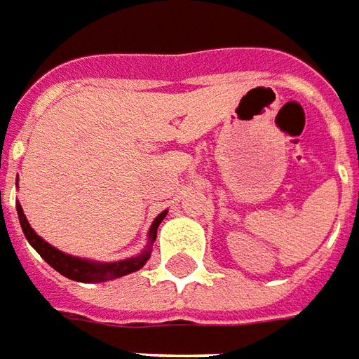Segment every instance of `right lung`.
Returning <instances> with one entry per match:
<instances>
[{
	"mask_svg": "<svg viewBox=\"0 0 359 359\" xmlns=\"http://www.w3.org/2000/svg\"><path fill=\"white\" fill-rule=\"evenodd\" d=\"M19 180V177H17ZM17 207V215H19V222H21L22 232H25V238L29 240V243L32 248L36 249L38 255L44 259L48 265L55 269L57 273L63 274L65 278L77 282H90V284H96V282H106L114 280V278H121L126 274H131L139 269H143L147 265V261L151 259L152 243L156 240V230H158L160 222L166 218L168 210H162L154 222L149 228V241L144 249L139 253V255L129 257V259H121V261H114V263H102V261H93V259H83V257L69 255V253H63L57 248L50 245L48 241L42 240L34 230L32 226L29 224L27 216H25V210H22L21 203L17 201L15 203Z\"/></svg>",
	"mask_w": 359,
	"mask_h": 359,
	"instance_id": "add662e5",
	"label": "right lung"
}]
</instances>
